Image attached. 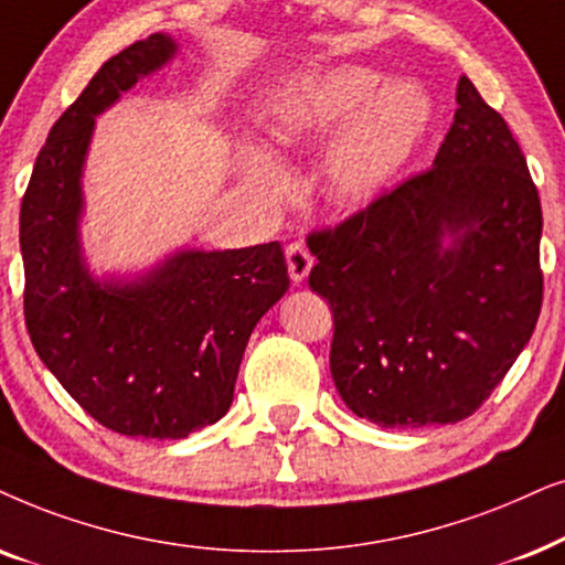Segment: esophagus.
<instances>
[{
  "instance_id": "esophagus-1",
  "label": "esophagus",
  "mask_w": 565,
  "mask_h": 565,
  "mask_svg": "<svg viewBox=\"0 0 565 565\" xmlns=\"http://www.w3.org/2000/svg\"><path fill=\"white\" fill-rule=\"evenodd\" d=\"M287 263H289L291 281L302 284L312 268V255L307 253V247L302 243H291L287 247Z\"/></svg>"
}]
</instances>
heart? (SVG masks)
Masks as SVG:
<instances>
[{"mask_svg": "<svg viewBox=\"0 0 565 565\" xmlns=\"http://www.w3.org/2000/svg\"><path fill=\"white\" fill-rule=\"evenodd\" d=\"M382 82V74L361 66L291 79L263 110L266 137L274 147H297L349 122L328 154V183L343 201L370 199L403 168L431 118L418 87L380 90ZM253 180L266 193L278 188V172L268 162L253 164Z\"/></svg>", "mask_w": 565, "mask_h": 565, "instance_id": "heart-1", "label": "heart"}]
</instances>
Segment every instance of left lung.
I'll return each instance as SVG.
<instances>
[{
    "instance_id": "8db88e82",
    "label": "left lung",
    "mask_w": 565,
    "mask_h": 565,
    "mask_svg": "<svg viewBox=\"0 0 565 565\" xmlns=\"http://www.w3.org/2000/svg\"><path fill=\"white\" fill-rule=\"evenodd\" d=\"M540 235L522 149L460 77L431 168L307 235L318 258L310 289L333 312L330 374L343 403L382 428L472 416L537 326Z\"/></svg>"
}]
</instances>
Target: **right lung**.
<instances>
[{
	"instance_id": "right-lung-1",
	"label": "right lung",
	"mask_w": 565,
	"mask_h": 565,
	"mask_svg": "<svg viewBox=\"0 0 565 565\" xmlns=\"http://www.w3.org/2000/svg\"><path fill=\"white\" fill-rule=\"evenodd\" d=\"M172 54L154 33L110 56L54 124L20 206L35 353L97 424L145 439H183L230 411L247 338L289 289L278 243L178 253L126 287H100L82 266L79 175L95 116Z\"/></svg>"
}]
</instances>
